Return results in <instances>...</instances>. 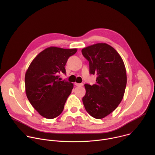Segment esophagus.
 I'll list each match as a JSON object with an SVG mask.
<instances>
[{
	"label": "esophagus",
	"instance_id": "34e87169",
	"mask_svg": "<svg viewBox=\"0 0 155 155\" xmlns=\"http://www.w3.org/2000/svg\"><path fill=\"white\" fill-rule=\"evenodd\" d=\"M75 84L76 85V86H83V83H75Z\"/></svg>",
	"mask_w": 155,
	"mask_h": 155
}]
</instances>
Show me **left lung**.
Instances as JSON below:
<instances>
[{"mask_svg":"<svg viewBox=\"0 0 155 155\" xmlns=\"http://www.w3.org/2000/svg\"><path fill=\"white\" fill-rule=\"evenodd\" d=\"M81 52L89 61L90 74L97 76L95 84H84L83 103L91 117L102 119L114 112L123 98L127 83L125 65L119 53L107 43L94 44Z\"/></svg>","mask_w":155,"mask_h":155,"instance_id":"1","label":"left lung"}]
</instances>
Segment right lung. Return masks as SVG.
<instances>
[{"instance_id":"obj_1","label":"right lung","mask_w":155,"mask_h":155,"mask_svg":"<svg viewBox=\"0 0 155 155\" xmlns=\"http://www.w3.org/2000/svg\"><path fill=\"white\" fill-rule=\"evenodd\" d=\"M77 48L50 47L41 51L31 62L25 74V90L28 100L44 118L53 119L63 111L74 87L73 83L61 81L65 65Z\"/></svg>"}]
</instances>
